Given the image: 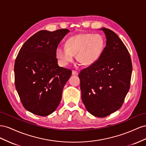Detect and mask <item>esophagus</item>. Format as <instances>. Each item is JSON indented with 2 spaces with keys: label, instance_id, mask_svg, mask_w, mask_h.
Here are the masks:
<instances>
[{
  "label": "esophagus",
  "instance_id": "esophagus-1",
  "mask_svg": "<svg viewBox=\"0 0 146 146\" xmlns=\"http://www.w3.org/2000/svg\"><path fill=\"white\" fill-rule=\"evenodd\" d=\"M72 74H73V75H78V72H76V71L73 70L72 71Z\"/></svg>",
  "mask_w": 146,
  "mask_h": 146
}]
</instances>
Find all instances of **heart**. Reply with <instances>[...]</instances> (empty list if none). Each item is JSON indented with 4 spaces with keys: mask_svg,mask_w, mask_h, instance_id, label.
<instances>
[{
    "mask_svg": "<svg viewBox=\"0 0 146 146\" xmlns=\"http://www.w3.org/2000/svg\"><path fill=\"white\" fill-rule=\"evenodd\" d=\"M105 46V40L100 35L79 34L69 38L66 41L65 47H57L56 56L61 66L68 65L76 54L78 61L81 65L90 66L100 57Z\"/></svg>",
    "mask_w": 146,
    "mask_h": 146,
    "instance_id": "heart-1",
    "label": "heart"
}]
</instances>
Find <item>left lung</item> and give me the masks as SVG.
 <instances>
[{
    "label": "left lung",
    "instance_id": "1",
    "mask_svg": "<svg viewBox=\"0 0 146 146\" xmlns=\"http://www.w3.org/2000/svg\"><path fill=\"white\" fill-rule=\"evenodd\" d=\"M106 45L99 59L79 74L81 98L89 113L105 117L121 108L130 89V54L118 35L102 27Z\"/></svg>",
    "mask_w": 146,
    "mask_h": 146
}]
</instances>
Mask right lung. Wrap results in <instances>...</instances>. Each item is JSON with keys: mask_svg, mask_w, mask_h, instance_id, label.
Masks as SVG:
<instances>
[{"mask_svg": "<svg viewBox=\"0 0 146 146\" xmlns=\"http://www.w3.org/2000/svg\"><path fill=\"white\" fill-rule=\"evenodd\" d=\"M68 32L66 29L40 31L19 50L15 63V86L23 106L33 114L47 116L60 102L72 71L58 65L56 50Z\"/></svg>", "mask_w": 146, "mask_h": 146, "instance_id": "add662e5", "label": "right lung"}]
</instances>
